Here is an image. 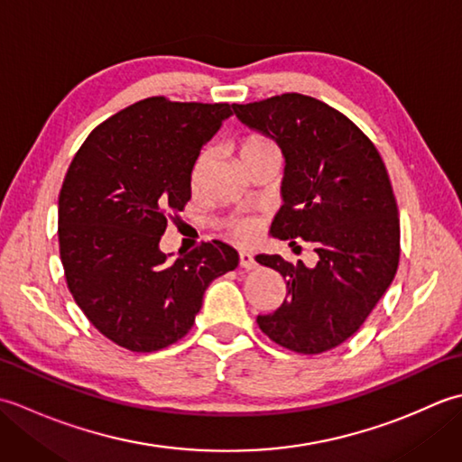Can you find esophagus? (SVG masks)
<instances>
[{
	"mask_svg": "<svg viewBox=\"0 0 462 462\" xmlns=\"http://www.w3.org/2000/svg\"><path fill=\"white\" fill-rule=\"evenodd\" d=\"M238 260H240V268H244V270L256 268V260H254V256H252V254H248V252H240Z\"/></svg>",
	"mask_w": 462,
	"mask_h": 462,
	"instance_id": "esophagus-1",
	"label": "esophagus"
}]
</instances>
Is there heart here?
Listing matches in <instances>:
<instances>
[{
	"instance_id": "1",
	"label": "heart",
	"mask_w": 462,
	"mask_h": 462,
	"mask_svg": "<svg viewBox=\"0 0 462 462\" xmlns=\"http://www.w3.org/2000/svg\"><path fill=\"white\" fill-rule=\"evenodd\" d=\"M273 143L270 139H266V136H250V139L244 141L242 144V156L244 154H250V152H258V151H263V149H272ZM210 161V152L208 151H202L199 154V159L194 161V166H192V172H190V184L192 189H196L200 182V176L206 169V164H208ZM226 226H228V230L232 234L234 240H238L242 244L246 242H252L254 238L258 236L260 232V222L256 218H232L226 222Z\"/></svg>"
}]
</instances>
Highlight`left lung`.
Instances as JSON below:
<instances>
[{"instance_id": "1", "label": "left lung", "mask_w": 462, "mask_h": 462, "mask_svg": "<svg viewBox=\"0 0 462 462\" xmlns=\"http://www.w3.org/2000/svg\"><path fill=\"white\" fill-rule=\"evenodd\" d=\"M232 109L286 159L272 236L310 242L319 258L308 268L278 254L256 256L288 290L258 326L290 351H329L363 326L397 273L399 210L385 164L356 123L313 97L283 93Z\"/></svg>"}]
</instances>
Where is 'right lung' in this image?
Returning a JSON list of instances; mask_svg holds the SVG:
<instances>
[{"label":"right lung","mask_w":462,"mask_h":462,"mask_svg":"<svg viewBox=\"0 0 462 462\" xmlns=\"http://www.w3.org/2000/svg\"><path fill=\"white\" fill-rule=\"evenodd\" d=\"M232 115L228 103L149 97L87 136L59 192V254L67 288L116 346L151 353L190 331L210 282L238 252L202 242L174 262L161 252L166 220L190 200L202 144Z\"/></svg>","instance_id":"obj_1"}]
</instances>
